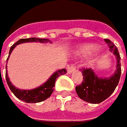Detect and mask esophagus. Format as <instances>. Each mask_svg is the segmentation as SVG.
Here are the masks:
<instances>
[{"instance_id": "34e87169", "label": "esophagus", "mask_w": 127, "mask_h": 127, "mask_svg": "<svg viewBox=\"0 0 127 127\" xmlns=\"http://www.w3.org/2000/svg\"><path fill=\"white\" fill-rule=\"evenodd\" d=\"M76 66L74 64H72L71 66H70L68 68V74H71L73 71H74L76 70Z\"/></svg>"}]
</instances>
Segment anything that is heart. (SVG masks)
Returning a JSON list of instances; mask_svg holds the SVG:
<instances>
[{"label": "heart", "instance_id": "b5f03b06", "mask_svg": "<svg viewBox=\"0 0 127 127\" xmlns=\"http://www.w3.org/2000/svg\"><path fill=\"white\" fill-rule=\"evenodd\" d=\"M97 49H98V47L95 45H93V44L86 45L81 47V48L79 51V53L81 55H90Z\"/></svg>", "mask_w": 127, "mask_h": 127}]
</instances>
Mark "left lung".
<instances>
[{
  "mask_svg": "<svg viewBox=\"0 0 127 127\" xmlns=\"http://www.w3.org/2000/svg\"><path fill=\"white\" fill-rule=\"evenodd\" d=\"M109 50L116 58V70L111 77L107 78L98 77L92 68H82L83 81L76 87L78 96L87 103L93 104L104 101L114 92L121 77V57L116 45L108 39H105Z\"/></svg>",
  "mask_w": 127,
  "mask_h": 127,
  "instance_id": "obj_1",
  "label": "left lung"
}]
</instances>
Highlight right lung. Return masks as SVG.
I'll list each match as a JSON object with an SVG mask.
<instances>
[{
	"label": "right lung",
	"instance_id": "obj_1",
	"mask_svg": "<svg viewBox=\"0 0 127 127\" xmlns=\"http://www.w3.org/2000/svg\"><path fill=\"white\" fill-rule=\"evenodd\" d=\"M42 42V43H47V42L52 43V42L50 40L43 39V38L31 37V38H26V39H20L11 47L7 61L9 58L11 52L13 51L14 48L17 45L24 43V42ZM5 68H7L6 66H5ZM66 73V70L65 68L59 69L51 75V77L48 79V80H47V82H45L44 84H42L40 87H36L32 90H20V89L15 87L9 80L7 71L5 72V78H6L7 84L9 87L10 90L17 98L28 103H36L42 102L50 97L53 92V90H54L53 87H55V82H56V79L61 75L65 74Z\"/></svg>",
	"mask_w": 127,
	"mask_h": 127
}]
</instances>
